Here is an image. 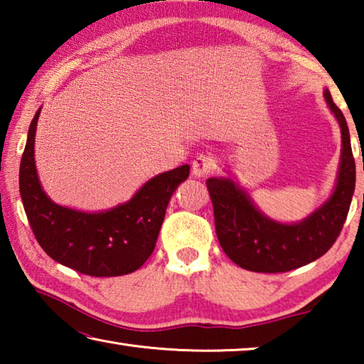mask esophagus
I'll list each match as a JSON object with an SVG mask.
<instances>
[{"mask_svg":"<svg viewBox=\"0 0 364 364\" xmlns=\"http://www.w3.org/2000/svg\"><path fill=\"white\" fill-rule=\"evenodd\" d=\"M215 168V159L210 154H199L194 159L193 162V175L197 178H202L210 173V171Z\"/></svg>","mask_w":364,"mask_h":364,"instance_id":"obj_1","label":"esophagus"}]
</instances>
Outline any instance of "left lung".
Masks as SVG:
<instances>
[{"label": "left lung", "mask_w": 364, "mask_h": 364, "mask_svg": "<svg viewBox=\"0 0 364 364\" xmlns=\"http://www.w3.org/2000/svg\"><path fill=\"white\" fill-rule=\"evenodd\" d=\"M324 100L342 134V156L334 193L299 223H278L263 215L230 178H208L215 230L221 249L239 267L255 273H284L324 255L341 234L355 191V159L342 110L328 90Z\"/></svg>", "instance_id": "1"}]
</instances>
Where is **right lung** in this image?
I'll list each match as a JSON object with an SVG mask.
<instances>
[{"label":"right lung","instance_id":"1","mask_svg":"<svg viewBox=\"0 0 364 364\" xmlns=\"http://www.w3.org/2000/svg\"><path fill=\"white\" fill-rule=\"evenodd\" d=\"M41 109L28 128L19 189L30 228L46 254L78 273L122 276L151 257L171 194L189 176V165L151 178L125 204L106 212H80L54 204L35 167V133Z\"/></svg>","mask_w":364,"mask_h":364}]
</instances>
